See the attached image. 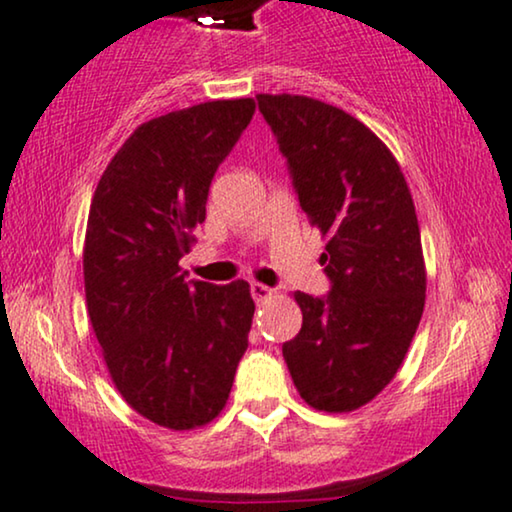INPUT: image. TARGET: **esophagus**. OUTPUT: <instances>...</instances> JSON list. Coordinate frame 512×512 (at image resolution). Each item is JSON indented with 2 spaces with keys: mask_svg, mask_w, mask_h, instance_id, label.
Wrapping results in <instances>:
<instances>
[{
  "mask_svg": "<svg viewBox=\"0 0 512 512\" xmlns=\"http://www.w3.org/2000/svg\"><path fill=\"white\" fill-rule=\"evenodd\" d=\"M250 293H252V300L262 302V300H267V297L274 295V290H271L269 286H264V283H250Z\"/></svg>",
  "mask_w": 512,
  "mask_h": 512,
  "instance_id": "obj_1",
  "label": "esophagus"
}]
</instances>
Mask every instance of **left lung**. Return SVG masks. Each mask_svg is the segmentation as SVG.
<instances>
[{
	"mask_svg": "<svg viewBox=\"0 0 512 512\" xmlns=\"http://www.w3.org/2000/svg\"><path fill=\"white\" fill-rule=\"evenodd\" d=\"M309 222L331 293L293 295L302 328L283 345L300 397L347 413L397 375L425 307L416 208L394 155L364 122L309 96L257 94Z\"/></svg>",
	"mask_w": 512,
	"mask_h": 512,
	"instance_id": "left-lung-1",
	"label": "left lung"
}]
</instances>
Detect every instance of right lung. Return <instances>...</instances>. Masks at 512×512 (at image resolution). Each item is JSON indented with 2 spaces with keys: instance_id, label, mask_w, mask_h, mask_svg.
<instances>
[{
  "instance_id": "right-lung-1",
  "label": "right lung",
  "mask_w": 512,
  "mask_h": 512,
  "mask_svg": "<svg viewBox=\"0 0 512 512\" xmlns=\"http://www.w3.org/2000/svg\"><path fill=\"white\" fill-rule=\"evenodd\" d=\"M255 113L208 101L134 129L96 186L84 236V295L122 399L170 430L215 420L255 314L248 281H186L217 167Z\"/></svg>"
}]
</instances>
